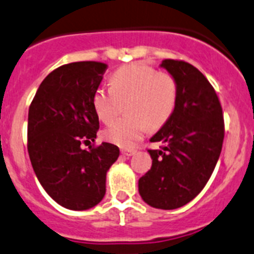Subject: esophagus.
Masks as SVG:
<instances>
[{
  "mask_svg": "<svg viewBox=\"0 0 254 254\" xmlns=\"http://www.w3.org/2000/svg\"><path fill=\"white\" fill-rule=\"evenodd\" d=\"M135 153H136V150H134V149H122V154L125 156H131Z\"/></svg>",
  "mask_w": 254,
  "mask_h": 254,
  "instance_id": "obj_1",
  "label": "esophagus"
}]
</instances>
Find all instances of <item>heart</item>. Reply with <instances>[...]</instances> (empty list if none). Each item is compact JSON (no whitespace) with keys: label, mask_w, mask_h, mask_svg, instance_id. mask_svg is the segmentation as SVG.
Segmentation results:
<instances>
[{"label":"heart","mask_w":254,"mask_h":254,"mask_svg":"<svg viewBox=\"0 0 254 254\" xmlns=\"http://www.w3.org/2000/svg\"><path fill=\"white\" fill-rule=\"evenodd\" d=\"M111 86L100 85L92 95V105L99 119L110 123L119 100L129 99L127 118L118 119L104 130V138L122 148H131L151 127L164 124L174 111L177 82L170 75L145 64L122 66L111 76Z\"/></svg>","instance_id":"1"}]
</instances>
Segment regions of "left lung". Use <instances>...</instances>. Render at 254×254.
<instances>
[{
    "label": "left lung",
    "instance_id": "1",
    "mask_svg": "<svg viewBox=\"0 0 254 254\" xmlns=\"http://www.w3.org/2000/svg\"><path fill=\"white\" fill-rule=\"evenodd\" d=\"M162 67L177 82V104L150 139L162 145L148 150L153 164L139 179V193L151 207L175 209L195 198L209 181L223 145L224 119L214 87L198 68L172 59Z\"/></svg>",
    "mask_w": 254,
    "mask_h": 254
}]
</instances>
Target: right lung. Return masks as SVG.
<instances>
[{"label":"right lung","mask_w":254,"mask_h":254,"mask_svg":"<svg viewBox=\"0 0 254 254\" xmlns=\"http://www.w3.org/2000/svg\"><path fill=\"white\" fill-rule=\"evenodd\" d=\"M108 65L80 61L50 72L28 109L27 150L37 179L56 203L71 210L95 207L105 195L106 172L119 148L96 139L92 95Z\"/></svg>","instance_id":"1"}]
</instances>
